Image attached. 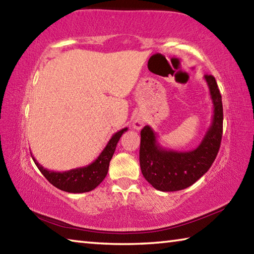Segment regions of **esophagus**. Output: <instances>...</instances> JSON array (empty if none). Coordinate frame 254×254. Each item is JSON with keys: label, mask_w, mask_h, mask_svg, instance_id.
I'll return each mask as SVG.
<instances>
[{"label": "esophagus", "mask_w": 254, "mask_h": 254, "mask_svg": "<svg viewBox=\"0 0 254 254\" xmlns=\"http://www.w3.org/2000/svg\"><path fill=\"white\" fill-rule=\"evenodd\" d=\"M143 126H144V122L143 120L141 119H136L134 120V122H133V127L136 128V130H141V128L143 127Z\"/></svg>", "instance_id": "1"}]
</instances>
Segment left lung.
Instances as JSON below:
<instances>
[{
  "mask_svg": "<svg viewBox=\"0 0 254 254\" xmlns=\"http://www.w3.org/2000/svg\"><path fill=\"white\" fill-rule=\"evenodd\" d=\"M213 118L200 144L190 151H175L162 148L157 133L149 126L141 130L140 167L149 184L161 191H177L191 186L207 173L220 150L223 134L222 95L212 75H205Z\"/></svg>",
  "mask_w": 254,
  "mask_h": 254,
  "instance_id": "left-lung-1",
  "label": "left lung"
}]
</instances>
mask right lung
Segmentation results:
<instances>
[{
	"instance_id": "obj_1",
	"label": "right lung",
	"mask_w": 254,
	"mask_h": 254,
	"mask_svg": "<svg viewBox=\"0 0 254 254\" xmlns=\"http://www.w3.org/2000/svg\"><path fill=\"white\" fill-rule=\"evenodd\" d=\"M127 131V127H124L122 130L114 133L113 136L110 139L109 143L106 144V147L101 152L100 156L97 157L96 160L89 163L88 166L79 167V168L62 171V173L60 171L48 170L44 168L33 158L32 154L31 157L36 166L38 167V169L41 171V174L45 176L46 179L51 185H54L55 187H57L60 190L74 192V194L87 192L95 189L106 177L107 171H109L110 161L112 157H113L120 137Z\"/></svg>"
}]
</instances>
